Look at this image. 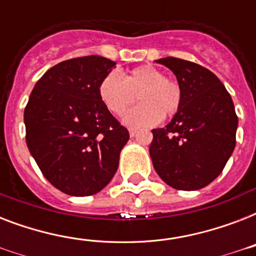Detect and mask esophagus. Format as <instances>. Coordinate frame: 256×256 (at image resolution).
I'll list each match as a JSON object with an SVG mask.
<instances>
[{
  "mask_svg": "<svg viewBox=\"0 0 256 256\" xmlns=\"http://www.w3.org/2000/svg\"><path fill=\"white\" fill-rule=\"evenodd\" d=\"M128 134H130V136H134L136 134V128H128Z\"/></svg>",
  "mask_w": 256,
  "mask_h": 256,
  "instance_id": "1",
  "label": "esophagus"
}]
</instances>
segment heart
Masks as SVG:
<instances>
[{
    "mask_svg": "<svg viewBox=\"0 0 256 256\" xmlns=\"http://www.w3.org/2000/svg\"><path fill=\"white\" fill-rule=\"evenodd\" d=\"M102 104L116 116H120L134 104L136 96L142 102L124 116L128 126H152L162 118L174 116L182 100V92L175 81L156 66L136 68L124 77L116 72L106 74L98 86Z\"/></svg>",
    "mask_w": 256,
    "mask_h": 256,
    "instance_id": "obj_1",
    "label": "heart"
}]
</instances>
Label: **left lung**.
<instances>
[{
    "mask_svg": "<svg viewBox=\"0 0 256 256\" xmlns=\"http://www.w3.org/2000/svg\"><path fill=\"white\" fill-rule=\"evenodd\" d=\"M156 62L175 74L182 100L170 124L152 130L148 150L152 166L172 188L199 190L222 172L234 152L238 128L234 104L206 68L174 57Z\"/></svg>",
    "mask_w": 256,
    "mask_h": 256,
    "instance_id": "obj_1",
    "label": "left lung"
}]
</instances>
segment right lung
I'll return each instance as SVG.
<instances>
[{"mask_svg": "<svg viewBox=\"0 0 256 256\" xmlns=\"http://www.w3.org/2000/svg\"><path fill=\"white\" fill-rule=\"evenodd\" d=\"M116 68L100 56L53 66L34 86L24 112L26 144L42 174L73 196L108 184L128 132L102 104L98 86Z\"/></svg>", "mask_w": 256, "mask_h": 256, "instance_id": "1", "label": "right lung"}]
</instances>
